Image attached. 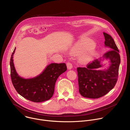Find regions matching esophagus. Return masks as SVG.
<instances>
[{"label":"esophagus","mask_w":130,"mask_h":130,"mask_svg":"<svg viewBox=\"0 0 130 130\" xmlns=\"http://www.w3.org/2000/svg\"><path fill=\"white\" fill-rule=\"evenodd\" d=\"M67 68H68V70H71L72 69V68H73L72 63H71L70 62L67 63Z\"/></svg>","instance_id":"34e87169"}]
</instances>
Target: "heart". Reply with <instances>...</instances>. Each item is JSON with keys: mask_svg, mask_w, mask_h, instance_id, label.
<instances>
[{"mask_svg": "<svg viewBox=\"0 0 130 130\" xmlns=\"http://www.w3.org/2000/svg\"><path fill=\"white\" fill-rule=\"evenodd\" d=\"M68 52L72 56L79 55V62L86 64L93 59L96 53V48L95 44H92L90 39H83L73 43L68 48Z\"/></svg>", "mask_w": 130, "mask_h": 130, "instance_id": "obj_1", "label": "heart"}]
</instances>
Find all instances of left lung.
I'll return each instance as SVG.
<instances>
[{
  "mask_svg": "<svg viewBox=\"0 0 130 130\" xmlns=\"http://www.w3.org/2000/svg\"><path fill=\"white\" fill-rule=\"evenodd\" d=\"M105 47L110 50L102 57L96 59L88 64L86 68H77L79 92L81 95L89 98H98L107 94L115 87L118 76L120 57L119 50L112 37L103 32ZM109 62L106 69H100Z\"/></svg>",
  "mask_w": 130,
  "mask_h": 130,
  "instance_id": "8db88e82",
  "label": "left lung"
}]
</instances>
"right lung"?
<instances>
[{
	"label": "right lung",
	"instance_id": "1",
	"mask_svg": "<svg viewBox=\"0 0 130 130\" xmlns=\"http://www.w3.org/2000/svg\"><path fill=\"white\" fill-rule=\"evenodd\" d=\"M10 59L11 77L12 84L18 93L24 98L35 102L50 99L53 95L55 85L58 77L67 70L66 63H52L48 64L39 75L31 78H24L16 72L13 56Z\"/></svg>",
	"mask_w": 130,
	"mask_h": 130
}]
</instances>
